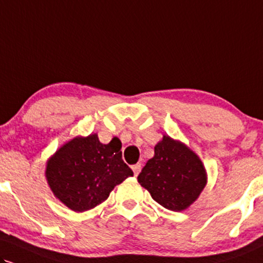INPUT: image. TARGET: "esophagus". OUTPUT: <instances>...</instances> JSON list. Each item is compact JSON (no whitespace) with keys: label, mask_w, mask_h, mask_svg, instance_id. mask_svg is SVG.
Here are the masks:
<instances>
[{"label":"esophagus","mask_w":263,"mask_h":263,"mask_svg":"<svg viewBox=\"0 0 263 263\" xmlns=\"http://www.w3.org/2000/svg\"><path fill=\"white\" fill-rule=\"evenodd\" d=\"M132 170H133V172H134L135 176H138V174L140 173V171H141V163H137V164H134V166L132 167Z\"/></svg>","instance_id":"obj_1"}]
</instances>
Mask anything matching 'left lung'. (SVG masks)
I'll use <instances>...</instances> for the list:
<instances>
[{"instance_id": "obj_1", "label": "left lung", "mask_w": 263, "mask_h": 263, "mask_svg": "<svg viewBox=\"0 0 263 263\" xmlns=\"http://www.w3.org/2000/svg\"><path fill=\"white\" fill-rule=\"evenodd\" d=\"M138 181L164 209L186 210L207 183L206 170L199 156L183 142L164 135L155 146Z\"/></svg>"}]
</instances>
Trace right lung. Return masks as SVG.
Instances as JSON below:
<instances>
[{"mask_svg": "<svg viewBox=\"0 0 263 263\" xmlns=\"http://www.w3.org/2000/svg\"><path fill=\"white\" fill-rule=\"evenodd\" d=\"M122 142H100L97 134L77 137L54 152L46 164L47 183L68 209L84 212L103 202L133 171L122 160Z\"/></svg>", "mask_w": 263, "mask_h": 263, "instance_id": "1", "label": "right lung"}]
</instances>
